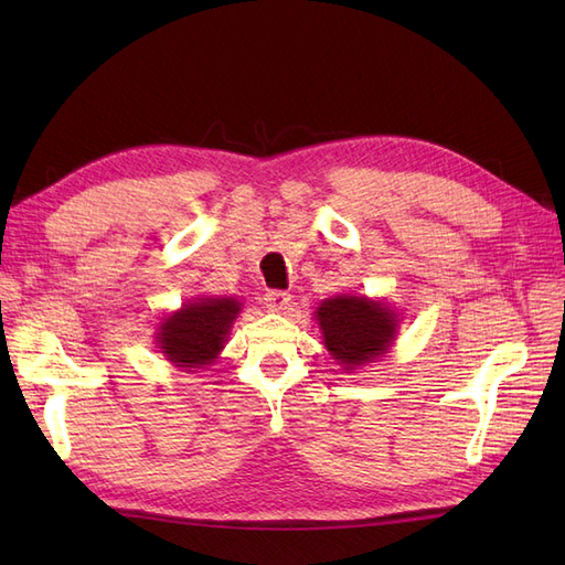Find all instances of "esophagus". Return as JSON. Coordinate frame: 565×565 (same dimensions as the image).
Segmentation results:
<instances>
[{"label":"esophagus","mask_w":565,"mask_h":565,"mask_svg":"<svg viewBox=\"0 0 565 565\" xmlns=\"http://www.w3.org/2000/svg\"><path fill=\"white\" fill-rule=\"evenodd\" d=\"M264 303L268 311H278V313H287L289 309H292V295L282 292V289H268V292L264 295Z\"/></svg>","instance_id":"1"}]
</instances>
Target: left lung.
<instances>
[{
  "mask_svg": "<svg viewBox=\"0 0 565 565\" xmlns=\"http://www.w3.org/2000/svg\"><path fill=\"white\" fill-rule=\"evenodd\" d=\"M324 347L344 370L382 355L396 334V313L365 297H337L318 306Z\"/></svg>",
  "mask_w": 565,
  "mask_h": 565,
  "instance_id": "8db88e82",
  "label": "left lung"
}]
</instances>
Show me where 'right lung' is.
Here are the masks:
<instances>
[{
    "mask_svg": "<svg viewBox=\"0 0 565 565\" xmlns=\"http://www.w3.org/2000/svg\"><path fill=\"white\" fill-rule=\"evenodd\" d=\"M241 311L235 299H202L188 303L162 322L160 349L181 367L210 365L226 344V334Z\"/></svg>",
    "mask_w": 565,
    "mask_h": 565,
    "instance_id": "right-lung-1",
    "label": "right lung"
}]
</instances>
